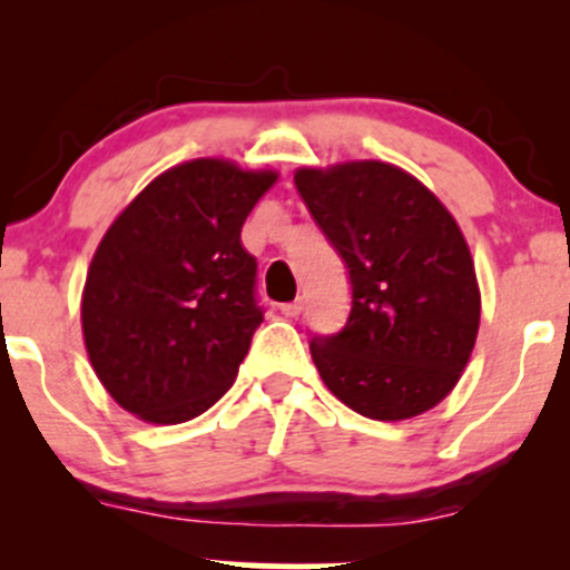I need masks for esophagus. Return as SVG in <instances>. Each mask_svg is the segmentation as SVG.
Returning a JSON list of instances; mask_svg holds the SVG:
<instances>
[{"instance_id":"1","label":"esophagus","mask_w":570,"mask_h":570,"mask_svg":"<svg viewBox=\"0 0 570 570\" xmlns=\"http://www.w3.org/2000/svg\"><path fill=\"white\" fill-rule=\"evenodd\" d=\"M281 313H284L286 318H297L299 313H303V299H294V303H286V305H281Z\"/></svg>"}]
</instances>
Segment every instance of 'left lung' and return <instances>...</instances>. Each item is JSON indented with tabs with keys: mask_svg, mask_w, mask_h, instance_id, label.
Instances as JSON below:
<instances>
[{
	"mask_svg": "<svg viewBox=\"0 0 570 570\" xmlns=\"http://www.w3.org/2000/svg\"><path fill=\"white\" fill-rule=\"evenodd\" d=\"M294 185L343 257L351 313L313 337L326 389L372 421H404L455 389L480 330V286L461 227L415 176L381 160L299 168Z\"/></svg>",
	"mask_w": 570,
	"mask_h": 570,
	"instance_id": "left-lung-1",
	"label": "left lung"
}]
</instances>
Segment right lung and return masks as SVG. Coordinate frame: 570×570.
<instances>
[{
	"label": "right lung",
	"mask_w": 570,
	"mask_h": 570,
	"mask_svg": "<svg viewBox=\"0 0 570 570\" xmlns=\"http://www.w3.org/2000/svg\"><path fill=\"white\" fill-rule=\"evenodd\" d=\"M276 171L198 158L168 168L98 244L82 335L98 381L147 423L193 421L225 396L263 324L240 227Z\"/></svg>",
	"instance_id": "add662e5"
}]
</instances>
